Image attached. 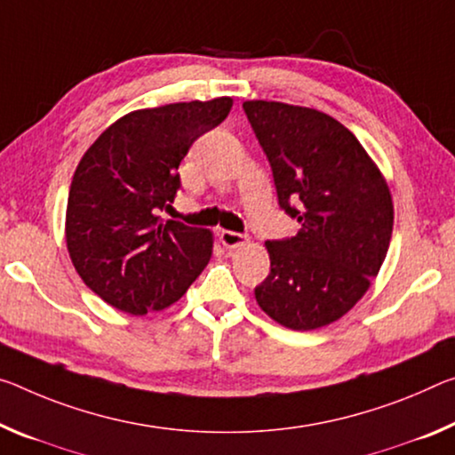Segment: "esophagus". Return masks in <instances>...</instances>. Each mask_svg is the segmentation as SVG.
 I'll use <instances>...</instances> for the list:
<instances>
[{"label":"esophagus","mask_w":455,"mask_h":455,"mask_svg":"<svg viewBox=\"0 0 455 455\" xmlns=\"http://www.w3.org/2000/svg\"><path fill=\"white\" fill-rule=\"evenodd\" d=\"M219 236H220V243L225 244L227 249H236V247H241V244L249 243L247 236L241 233H235V230H220Z\"/></svg>","instance_id":"obj_1"}]
</instances>
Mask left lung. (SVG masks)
Wrapping results in <instances>:
<instances>
[{"label":"left lung","instance_id":"1","mask_svg":"<svg viewBox=\"0 0 455 455\" xmlns=\"http://www.w3.org/2000/svg\"><path fill=\"white\" fill-rule=\"evenodd\" d=\"M243 109L271 164L291 239L267 241L271 271L257 304L291 330H315L355 307L383 265L393 233L387 180L355 133L330 115L277 100Z\"/></svg>","mask_w":455,"mask_h":455}]
</instances>
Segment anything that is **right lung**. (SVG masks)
<instances>
[{"label": "right lung", "mask_w": 455, "mask_h": 455, "mask_svg": "<svg viewBox=\"0 0 455 455\" xmlns=\"http://www.w3.org/2000/svg\"><path fill=\"white\" fill-rule=\"evenodd\" d=\"M233 99L127 113L86 149L72 176L67 247L81 279L121 312L143 315L178 301L211 261L212 233L164 220L178 165L200 135L227 119Z\"/></svg>", "instance_id": "right-lung-1"}]
</instances>
